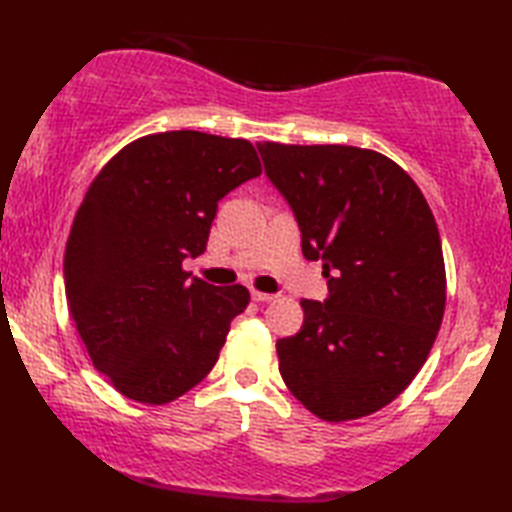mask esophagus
Masks as SVG:
<instances>
[{"instance_id":"34e87169","label":"esophagus","mask_w":512,"mask_h":512,"mask_svg":"<svg viewBox=\"0 0 512 512\" xmlns=\"http://www.w3.org/2000/svg\"><path fill=\"white\" fill-rule=\"evenodd\" d=\"M252 298L256 300V302H271V300H276L278 296L276 294H265V291H252Z\"/></svg>"}]
</instances>
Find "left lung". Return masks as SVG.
Wrapping results in <instances>:
<instances>
[{
  "label": "left lung",
  "mask_w": 512,
  "mask_h": 512,
  "mask_svg": "<svg viewBox=\"0 0 512 512\" xmlns=\"http://www.w3.org/2000/svg\"><path fill=\"white\" fill-rule=\"evenodd\" d=\"M265 174L322 260L329 294L276 342L294 398L327 422L393 402L422 369L442 325L446 276L429 203L398 163L353 145L256 143Z\"/></svg>",
  "instance_id": "left-lung-1"
}]
</instances>
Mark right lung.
<instances>
[{
  "mask_svg": "<svg viewBox=\"0 0 512 512\" xmlns=\"http://www.w3.org/2000/svg\"><path fill=\"white\" fill-rule=\"evenodd\" d=\"M260 172L245 139L161 132L125 145L83 196L64 260L70 318L130 400L172 402L216 364L249 291L205 283L183 260L203 254L218 201Z\"/></svg>",
  "mask_w": 512,
  "mask_h": 512,
  "instance_id": "1",
  "label": "right lung"
}]
</instances>
